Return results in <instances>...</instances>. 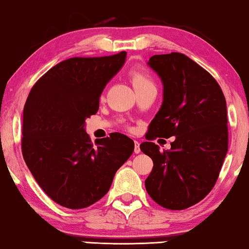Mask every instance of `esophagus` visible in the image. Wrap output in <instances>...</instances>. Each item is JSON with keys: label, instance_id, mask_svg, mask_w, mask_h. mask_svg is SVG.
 Wrapping results in <instances>:
<instances>
[{"label": "esophagus", "instance_id": "esophagus-1", "mask_svg": "<svg viewBox=\"0 0 249 249\" xmlns=\"http://www.w3.org/2000/svg\"><path fill=\"white\" fill-rule=\"evenodd\" d=\"M134 152H135V154H138V153H141V146H139V142L137 141H135Z\"/></svg>", "mask_w": 249, "mask_h": 249}]
</instances>
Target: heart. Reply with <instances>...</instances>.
I'll return each instance as SVG.
<instances>
[{
	"mask_svg": "<svg viewBox=\"0 0 249 249\" xmlns=\"http://www.w3.org/2000/svg\"><path fill=\"white\" fill-rule=\"evenodd\" d=\"M130 78L134 85L135 89L142 87H148V86H154L153 84L152 78L149 77V74L146 72L145 70L139 69V68H135L130 71Z\"/></svg>",
	"mask_w": 249,
	"mask_h": 249,
	"instance_id": "b5f03b06",
	"label": "heart"
}]
</instances>
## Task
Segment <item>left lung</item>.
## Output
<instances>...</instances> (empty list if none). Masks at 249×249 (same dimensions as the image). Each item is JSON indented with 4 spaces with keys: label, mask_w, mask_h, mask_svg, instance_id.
Returning <instances> with one entry per match:
<instances>
[{
    "label": "left lung",
    "mask_w": 249,
    "mask_h": 249,
    "mask_svg": "<svg viewBox=\"0 0 249 249\" xmlns=\"http://www.w3.org/2000/svg\"><path fill=\"white\" fill-rule=\"evenodd\" d=\"M148 66L163 84V102L146 139L176 137L169 151L142 142L153 160L145 187L165 209L195 205L215 185L228 152L227 103L222 89L205 69L181 53L153 55Z\"/></svg>",
    "instance_id": "1"
}]
</instances>
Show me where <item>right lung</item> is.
I'll list each match as a JSON object with an SVG mask.
<instances>
[{"instance_id":"add662e5","label":"right lung","mask_w":249,"mask_h":249,"mask_svg":"<svg viewBox=\"0 0 249 249\" xmlns=\"http://www.w3.org/2000/svg\"><path fill=\"white\" fill-rule=\"evenodd\" d=\"M125 56L120 52L64 60L39 78L26 101L23 159L44 193L67 209L100 200L134 152V141L120 132L93 145L85 131V121L98 111L102 91Z\"/></svg>"}]
</instances>
